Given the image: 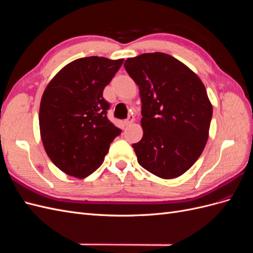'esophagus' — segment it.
<instances>
[{
	"label": "esophagus",
	"instance_id": "obj_1",
	"mask_svg": "<svg viewBox=\"0 0 253 253\" xmlns=\"http://www.w3.org/2000/svg\"><path fill=\"white\" fill-rule=\"evenodd\" d=\"M134 115H129V116L125 120V125L126 126H129V125H131V124H133V121H134Z\"/></svg>",
	"mask_w": 253,
	"mask_h": 253
}]
</instances>
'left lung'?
I'll return each instance as SVG.
<instances>
[{"instance_id":"obj_1","label":"left lung","mask_w":253,"mask_h":253,"mask_svg":"<svg viewBox=\"0 0 253 253\" xmlns=\"http://www.w3.org/2000/svg\"><path fill=\"white\" fill-rule=\"evenodd\" d=\"M125 67L139 87L143 136L132 147L139 165L160 178L178 177L203 153L212 105L197 75L164 52L142 53Z\"/></svg>"}]
</instances>
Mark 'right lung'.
Segmentation results:
<instances>
[{
  "mask_svg": "<svg viewBox=\"0 0 253 253\" xmlns=\"http://www.w3.org/2000/svg\"><path fill=\"white\" fill-rule=\"evenodd\" d=\"M124 59L86 57L64 66L45 88L40 104L41 139L48 157L67 175L84 178L101 166L121 129L108 119L103 89Z\"/></svg>",
  "mask_w": 253,
  "mask_h": 253,
  "instance_id": "1",
  "label": "right lung"
}]
</instances>
